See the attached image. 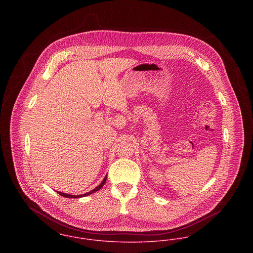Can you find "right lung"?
I'll return each instance as SVG.
<instances>
[{
  "label": "right lung",
  "instance_id": "obj_1",
  "mask_svg": "<svg viewBox=\"0 0 253 253\" xmlns=\"http://www.w3.org/2000/svg\"><path fill=\"white\" fill-rule=\"evenodd\" d=\"M106 178H107V175H105V177L103 178V180H102V182H101L100 185L98 186V187H96L95 189H93L92 191H90V192H88V193H86V194H84V195H80V196H73V195H69V194H64V193H61V192H57L60 196H62V197H64V198H70V199H73V198H75V199H77V198H83V197H86V196H88V195H90V194H93V193H95V192H97V191H99L100 189H101L102 186L104 185V183H105V181H106Z\"/></svg>",
  "mask_w": 253,
  "mask_h": 253
}]
</instances>
